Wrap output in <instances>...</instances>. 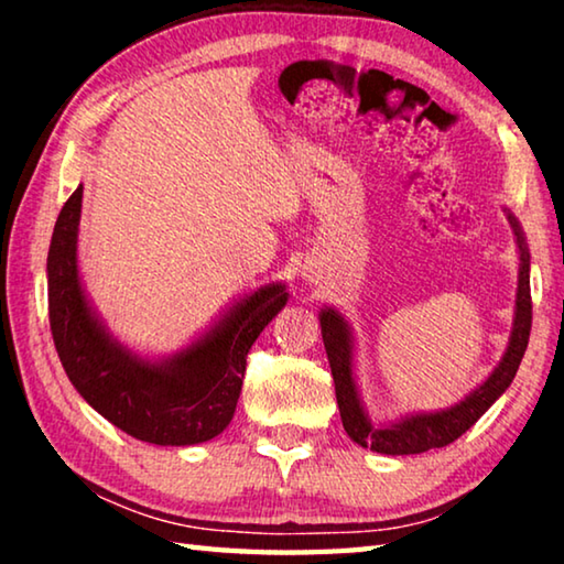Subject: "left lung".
I'll list each match as a JSON object with an SVG mask.
<instances>
[{
  "label": "left lung",
  "mask_w": 564,
  "mask_h": 564,
  "mask_svg": "<svg viewBox=\"0 0 564 564\" xmlns=\"http://www.w3.org/2000/svg\"><path fill=\"white\" fill-rule=\"evenodd\" d=\"M518 236L520 246V281H518V301H514V323L508 352H505L500 366L492 370V376L485 383L473 390L470 395L460 403L441 410V413H420L398 420L395 425L373 427L360 408V398L356 383H352V346L346 321L336 311L321 313V333L323 346L328 352L333 383H336V398L340 408V420L350 441H356L362 447L383 453V455H417L433 447H445L457 441L465 431L480 420V415L498 400L518 373L520 360L528 350L530 328H532V299H530V253L524 248V238L514 216H508Z\"/></svg>",
  "instance_id": "obj_1"
}]
</instances>
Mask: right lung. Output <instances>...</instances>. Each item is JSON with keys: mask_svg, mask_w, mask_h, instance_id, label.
<instances>
[{"mask_svg": "<svg viewBox=\"0 0 564 564\" xmlns=\"http://www.w3.org/2000/svg\"><path fill=\"white\" fill-rule=\"evenodd\" d=\"M79 214L82 186L62 206L46 259L52 338L72 386L97 413L137 441H212L231 423L248 350L289 293L279 283L263 285L181 356L164 362L141 360L109 340L84 299L76 273Z\"/></svg>", "mask_w": 564, "mask_h": 564, "instance_id": "add662e5", "label": "right lung"}]
</instances>
